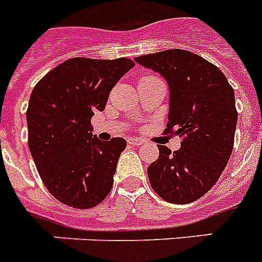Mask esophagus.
I'll list each match as a JSON object with an SVG mask.
<instances>
[{
	"instance_id": "esophagus-1",
	"label": "esophagus",
	"mask_w": 262,
	"mask_h": 262,
	"mask_svg": "<svg viewBox=\"0 0 262 262\" xmlns=\"http://www.w3.org/2000/svg\"><path fill=\"white\" fill-rule=\"evenodd\" d=\"M127 142H129V144H132V145H136V146H140L144 144V141H142L141 138H127Z\"/></svg>"
}]
</instances>
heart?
Wrapping results in <instances>:
<instances>
[{
  "label": "heart",
  "instance_id": "obj_1",
  "mask_svg": "<svg viewBox=\"0 0 262 262\" xmlns=\"http://www.w3.org/2000/svg\"><path fill=\"white\" fill-rule=\"evenodd\" d=\"M146 78H153V76H144V78H141V79H146Z\"/></svg>",
  "mask_w": 262,
  "mask_h": 262
}]
</instances>
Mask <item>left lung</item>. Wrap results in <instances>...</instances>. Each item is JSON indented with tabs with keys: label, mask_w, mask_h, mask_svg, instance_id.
I'll use <instances>...</instances> for the list:
<instances>
[{
	"label": "left lung",
	"mask_w": 262,
	"mask_h": 262,
	"mask_svg": "<svg viewBox=\"0 0 262 262\" xmlns=\"http://www.w3.org/2000/svg\"><path fill=\"white\" fill-rule=\"evenodd\" d=\"M135 60L167 80L164 133L182 137V148L175 152L159 145V159L148 167L150 186L169 203H191L218 182L233 152L234 90L216 66L190 51L167 50Z\"/></svg>",
	"instance_id": "1"
}]
</instances>
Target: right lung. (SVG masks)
Instances as JSON below:
<instances>
[{"instance_id": "obj_1", "label": "right lung", "mask_w": 262, "mask_h": 262, "mask_svg": "<svg viewBox=\"0 0 262 262\" xmlns=\"http://www.w3.org/2000/svg\"><path fill=\"white\" fill-rule=\"evenodd\" d=\"M135 61L74 57L42 76L27 110L28 145L44 186L72 208H91L110 192L126 141L93 136L91 117Z\"/></svg>"}]
</instances>
